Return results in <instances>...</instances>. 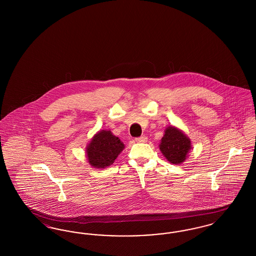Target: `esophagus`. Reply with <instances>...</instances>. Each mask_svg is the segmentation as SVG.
<instances>
[{"label":"esophagus","mask_w":256,"mask_h":256,"mask_svg":"<svg viewBox=\"0 0 256 256\" xmlns=\"http://www.w3.org/2000/svg\"><path fill=\"white\" fill-rule=\"evenodd\" d=\"M135 141L138 143H145L146 141V136H140V137H136Z\"/></svg>","instance_id":"obj_1"}]
</instances>
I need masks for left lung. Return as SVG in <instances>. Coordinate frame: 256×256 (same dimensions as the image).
I'll return each mask as SVG.
<instances>
[{"mask_svg":"<svg viewBox=\"0 0 256 256\" xmlns=\"http://www.w3.org/2000/svg\"><path fill=\"white\" fill-rule=\"evenodd\" d=\"M164 156L172 164H180L191 148L190 139L180 130L170 126L166 130L159 146Z\"/></svg>","mask_w":256,"mask_h":256,"instance_id":"left-lung-1","label":"left lung"}]
</instances>
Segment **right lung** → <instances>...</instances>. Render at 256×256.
Instances as JSON below:
<instances>
[{"label": "right lung", "mask_w": 256, "mask_h": 256, "mask_svg": "<svg viewBox=\"0 0 256 256\" xmlns=\"http://www.w3.org/2000/svg\"><path fill=\"white\" fill-rule=\"evenodd\" d=\"M124 148L120 139L110 130H100L87 146V158L90 165L97 169L108 167L118 158Z\"/></svg>", "instance_id": "right-lung-1"}]
</instances>
